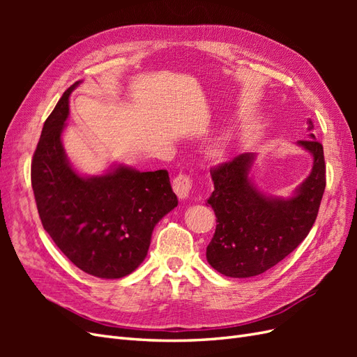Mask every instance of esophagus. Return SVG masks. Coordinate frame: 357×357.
Segmentation results:
<instances>
[{
    "mask_svg": "<svg viewBox=\"0 0 357 357\" xmlns=\"http://www.w3.org/2000/svg\"><path fill=\"white\" fill-rule=\"evenodd\" d=\"M172 189L177 193L178 198H186L192 189V178L190 176L185 174V172H180L172 180Z\"/></svg>",
    "mask_w": 357,
    "mask_h": 357,
    "instance_id": "1",
    "label": "esophagus"
}]
</instances>
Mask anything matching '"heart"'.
<instances>
[{
	"label": "heart",
	"mask_w": 357,
	"mask_h": 357,
	"mask_svg": "<svg viewBox=\"0 0 357 357\" xmlns=\"http://www.w3.org/2000/svg\"><path fill=\"white\" fill-rule=\"evenodd\" d=\"M213 155H214V156H222V149H220V147H214Z\"/></svg>",
	"instance_id": "obj_1"
}]
</instances>
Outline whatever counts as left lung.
<instances>
[{"label": "left lung", "mask_w": 357, "mask_h": 357, "mask_svg": "<svg viewBox=\"0 0 357 357\" xmlns=\"http://www.w3.org/2000/svg\"><path fill=\"white\" fill-rule=\"evenodd\" d=\"M310 138L299 144L314 156L310 177L289 201L259 193L247 174L253 156L243 153L210 169L214 192L207 201L215 214V231L207 247L208 264L226 277L259 275L290 255L314 225L326 186L323 146L308 121Z\"/></svg>", "instance_id": "obj_1"}]
</instances>
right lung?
I'll return each mask as SVG.
<instances>
[{
  "instance_id": "add662e5",
  "label": "right lung",
  "mask_w": 357,
  "mask_h": 357,
  "mask_svg": "<svg viewBox=\"0 0 357 357\" xmlns=\"http://www.w3.org/2000/svg\"><path fill=\"white\" fill-rule=\"evenodd\" d=\"M77 84L63 92L46 119L31 162V185L43 228L59 250L84 273L122 278L144 261L155 225L178 201L167 169L121 167L83 178L70 168L61 132Z\"/></svg>"
}]
</instances>
